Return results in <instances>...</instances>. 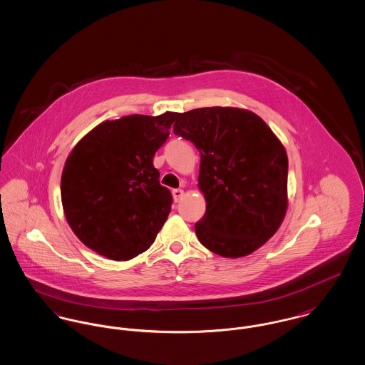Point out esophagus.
Returning a JSON list of instances; mask_svg holds the SVG:
<instances>
[{
  "instance_id": "34e87169",
  "label": "esophagus",
  "mask_w": 365,
  "mask_h": 365,
  "mask_svg": "<svg viewBox=\"0 0 365 365\" xmlns=\"http://www.w3.org/2000/svg\"><path fill=\"white\" fill-rule=\"evenodd\" d=\"M172 196H173L175 202H178L182 200V197L185 196V192L182 189H175V190H172Z\"/></svg>"
}]
</instances>
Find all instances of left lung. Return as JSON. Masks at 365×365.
<instances>
[{
  "label": "left lung",
  "instance_id": "1",
  "mask_svg": "<svg viewBox=\"0 0 365 365\" xmlns=\"http://www.w3.org/2000/svg\"><path fill=\"white\" fill-rule=\"evenodd\" d=\"M173 133L200 151L198 189L207 210L200 243L225 258L249 255L279 229L287 210V154L249 110L208 107L178 113Z\"/></svg>",
  "mask_w": 365,
  "mask_h": 365
}]
</instances>
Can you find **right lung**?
Segmentation results:
<instances>
[{"label":"right lung","mask_w":365,"mask_h":365,"mask_svg":"<svg viewBox=\"0 0 365 365\" xmlns=\"http://www.w3.org/2000/svg\"><path fill=\"white\" fill-rule=\"evenodd\" d=\"M178 113L106 120L78 141L65 161L61 200L65 218L88 249L115 261L145 252L170 211L160 185L155 151Z\"/></svg>","instance_id":"right-lung-1"}]
</instances>
